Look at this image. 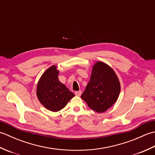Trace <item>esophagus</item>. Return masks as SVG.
<instances>
[{
	"label": "esophagus",
	"instance_id": "obj_1",
	"mask_svg": "<svg viewBox=\"0 0 155 155\" xmlns=\"http://www.w3.org/2000/svg\"><path fill=\"white\" fill-rule=\"evenodd\" d=\"M76 96H78V97H80L81 94H82V91H76L74 93Z\"/></svg>",
	"mask_w": 155,
	"mask_h": 155
}]
</instances>
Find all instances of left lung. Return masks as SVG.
<instances>
[{
    "mask_svg": "<svg viewBox=\"0 0 155 155\" xmlns=\"http://www.w3.org/2000/svg\"><path fill=\"white\" fill-rule=\"evenodd\" d=\"M120 84L113 68L98 61L93 67L90 81L81 98L98 113L111 107L119 95Z\"/></svg>",
    "mask_w": 155,
    "mask_h": 155,
    "instance_id": "obj_1",
    "label": "left lung"
}]
</instances>
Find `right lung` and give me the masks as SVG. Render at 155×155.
I'll return each instance as SVG.
<instances>
[{
  "label": "right lung",
  "instance_id": "add662e5",
  "mask_svg": "<svg viewBox=\"0 0 155 155\" xmlns=\"http://www.w3.org/2000/svg\"><path fill=\"white\" fill-rule=\"evenodd\" d=\"M57 66L48 68L38 81L37 95L40 103L48 110L57 112L63 108L74 94L58 78Z\"/></svg>",
  "mask_w": 155,
  "mask_h": 155
}]
</instances>
